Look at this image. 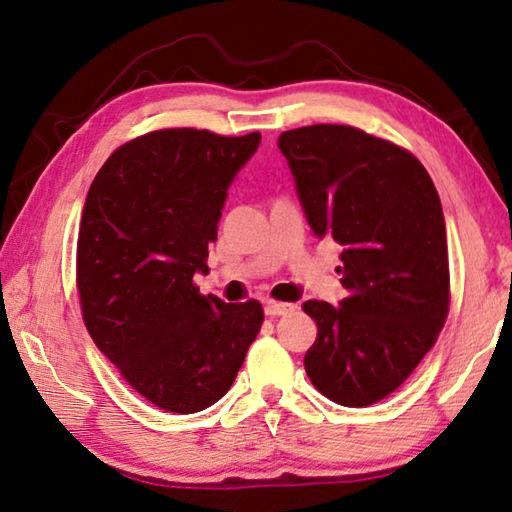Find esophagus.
<instances>
[{
	"label": "esophagus",
	"mask_w": 512,
	"mask_h": 512,
	"mask_svg": "<svg viewBox=\"0 0 512 512\" xmlns=\"http://www.w3.org/2000/svg\"><path fill=\"white\" fill-rule=\"evenodd\" d=\"M296 309V305H289V302H277V300H264V311L266 316H287Z\"/></svg>",
	"instance_id": "34e87169"
}]
</instances>
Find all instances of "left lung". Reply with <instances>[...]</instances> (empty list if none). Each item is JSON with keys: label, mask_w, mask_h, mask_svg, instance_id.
Listing matches in <instances>:
<instances>
[{"label": "left lung", "mask_w": 512, "mask_h": 512, "mask_svg": "<svg viewBox=\"0 0 512 512\" xmlns=\"http://www.w3.org/2000/svg\"><path fill=\"white\" fill-rule=\"evenodd\" d=\"M277 146L314 235L343 246L348 298L302 305L318 325L305 370L336 404H375L404 384L445 325L443 205L415 155L359 128L302 126Z\"/></svg>", "instance_id": "1"}]
</instances>
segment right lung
Segmentation results:
<instances>
[{"label":"right lung","instance_id":"obj_1","mask_svg":"<svg viewBox=\"0 0 512 512\" xmlns=\"http://www.w3.org/2000/svg\"><path fill=\"white\" fill-rule=\"evenodd\" d=\"M262 135L164 128L110 155L85 198L76 287L85 327L133 391L171 413L230 391L264 323L257 300L201 296L228 187Z\"/></svg>","mask_w":512,"mask_h":512}]
</instances>
